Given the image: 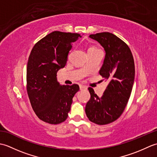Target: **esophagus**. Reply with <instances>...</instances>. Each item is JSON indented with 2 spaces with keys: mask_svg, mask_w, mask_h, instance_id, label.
<instances>
[{
  "mask_svg": "<svg viewBox=\"0 0 157 157\" xmlns=\"http://www.w3.org/2000/svg\"><path fill=\"white\" fill-rule=\"evenodd\" d=\"M79 89H80V90H87V87L83 85H80L79 86Z\"/></svg>",
  "mask_w": 157,
  "mask_h": 157,
  "instance_id": "obj_1",
  "label": "esophagus"
}]
</instances>
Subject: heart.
Wrapping results in <instances>:
<instances>
[{
  "label": "heart",
  "instance_id": "heart-1",
  "mask_svg": "<svg viewBox=\"0 0 157 157\" xmlns=\"http://www.w3.org/2000/svg\"><path fill=\"white\" fill-rule=\"evenodd\" d=\"M100 51V50L97 48L94 47V46H91V47L88 49V51Z\"/></svg>",
  "mask_w": 157,
  "mask_h": 157
}]
</instances>
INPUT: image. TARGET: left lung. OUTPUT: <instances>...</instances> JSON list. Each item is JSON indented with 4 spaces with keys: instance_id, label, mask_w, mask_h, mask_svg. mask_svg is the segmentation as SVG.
Returning <instances> with one entry per match:
<instances>
[{
    "instance_id": "1",
    "label": "left lung",
    "mask_w": 157,
    "mask_h": 157,
    "mask_svg": "<svg viewBox=\"0 0 157 157\" xmlns=\"http://www.w3.org/2000/svg\"><path fill=\"white\" fill-rule=\"evenodd\" d=\"M105 51V57L99 73L109 84L101 98L89 88L90 99L85 111L90 121L106 125L115 121L124 111L131 95L135 78V66L128 46L109 32L90 35Z\"/></svg>"
}]
</instances>
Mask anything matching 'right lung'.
<instances>
[{"mask_svg": "<svg viewBox=\"0 0 157 157\" xmlns=\"http://www.w3.org/2000/svg\"><path fill=\"white\" fill-rule=\"evenodd\" d=\"M82 36L55 31L33 47L27 65V91L39 119L51 124L65 121L71 110L78 84L61 85L56 73L65 66L71 44Z\"/></svg>", "mask_w": 157, "mask_h": 157, "instance_id": "obj_1", "label": "right lung"}]
</instances>
